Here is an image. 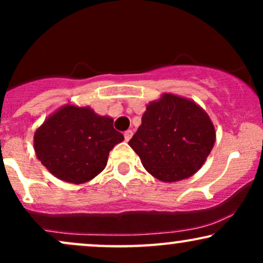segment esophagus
<instances>
[{
    "label": "esophagus",
    "mask_w": 263,
    "mask_h": 263,
    "mask_svg": "<svg viewBox=\"0 0 263 263\" xmlns=\"http://www.w3.org/2000/svg\"><path fill=\"white\" fill-rule=\"evenodd\" d=\"M132 135H134V132H132L131 129H128V131H126L125 134H123V136H125V140H126V141H129V140H131Z\"/></svg>",
    "instance_id": "1"
}]
</instances>
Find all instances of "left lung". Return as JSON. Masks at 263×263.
<instances>
[{"label": "left lung", "mask_w": 263, "mask_h": 263, "mask_svg": "<svg viewBox=\"0 0 263 263\" xmlns=\"http://www.w3.org/2000/svg\"><path fill=\"white\" fill-rule=\"evenodd\" d=\"M215 138L209 115L197 102L165 92L147 105L128 144L149 174L174 183L200 170Z\"/></svg>", "instance_id": "8db88e82"}]
</instances>
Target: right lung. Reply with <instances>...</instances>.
Segmentation results:
<instances>
[{"instance_id": "obj_1", "label": "right lung", "mask_w": 263, "mask_h": 263, "mask_svg": "<svg viewBox=\"0 0 263 263\" xmlns=\"http://www.w3.org/2000/svg\"><path fill=\"white\" fill-rule=\"evenodd\" d=\"M112 123L89 106L66 104L35 129V156L60 180L89 182L105 170L110 151L123 141Z\"/></svg>"}]
</instances>
